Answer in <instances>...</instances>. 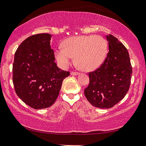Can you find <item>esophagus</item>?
Listing matches in <instances>:
<instances>
[{
    "label": "esophagus",
    "instance_id": "34e87169",
    "mask_svg": "<svg viewBox=\"0 0 146 146\" xmlns=\"http://www.w3.org/2000/svg\"><path fill=\"white\" fill-rule=\"evenodd\" d=\"M79 73H78V72H75V71H72V72L71 73V75H79Z\"/></svg>",
    "mask_w": 146,
    "mask_h": 146
}]
</instances>
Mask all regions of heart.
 I'll return each mask as SVG.
<instances>
[{"mask_svg":"<svg viewBox=\"0 0 146 146\" xmlns=\"http://www.w3.org/2000/svg\"><path fill=\"white\" fill-rule=\"evenodd\" d=\"M55 50L58 64L66 67L75 57V62L80 69L89 71L97 69L103 63L108 52L106 39L98 35H82L69 37Z\"/></svg>","mask_w":146,"mask_h":146,"instance_id":"b5f03b06","label":"heart"}]
</instances>
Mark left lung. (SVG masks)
I'll list each match as a JSON object with an SVG mask.
<instances>
[{"instance_id": "obj_1", "label": "left lung", "mask_w": 146, "mask_h": 146, "mask_svg": "<svg viewBox=\"0 0 146 146\" xmlns=\"http://www.w3.org/2000/svg\"><path fill=\"white\" fill-rule=\"evenodd\" d=\"M109 52L101 66L89 73L84 95L94 107L108 109L123 99L130 85L132 69L129 52L118 39L106 36Z\"/></svg>"}]
</instances>
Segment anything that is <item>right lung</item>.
<instances>
[{
    "mask_svg": "<svg viewBox=\"0 0 146 146\" xmlns=\"http://www.w3.org/2000/svg\"><path fill=\"white\" fill-rule=\"evenodd\" d=\"M52 35L40 33L23 40L15 52L13 83L17 95L30 107H50L59 95L62 82L70 75L55 62Z\"/></svg>",
    "mask_w": 146,
    "mask_h": 146,
    "instance_id": "obj_1",
    "label": "right lung"
}]
</instances>
